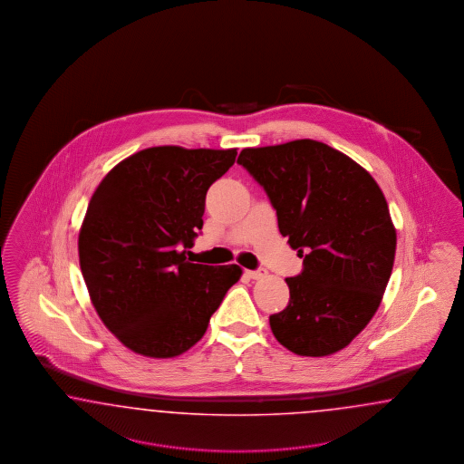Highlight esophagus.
<instances>
[{"label":"esophagus","instance_id":"1","mask_svg":"<svg viewBox=\"0 0 464 464\" xmlns=\"http://www.w3.org/2000/svg\"><path fill=\"white\" fill-rule=\"evenodd\" d=\"M245 274H246L250 279H255V281H258V279H262V277L267 276V272H266L264 268H260V270H246Z\"/></svg>","mask_w":464,"mask_h":464}]
</instances>
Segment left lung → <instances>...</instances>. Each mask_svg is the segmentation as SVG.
Masks as SVG:
<instances>
[{
    "instance_id": "8db88e82",
    "label": "left lung",
    "mask_w": 464,
    "mask_h": 464,
    "mask_svg": "<svg viewBox=\"0 0 464 464\" xmlns=\"http://www.w3.org/2000/svg\"><path fill=\"white\" fill-rule=\"evenodd\" d=\"M238 163L303 258V272L285 279L289 304L268 318L274 337L297 355L342 351L380 308L393 270L396 229L380 185L320 140L245 148Z\"/></svg>"
}]
</instances>
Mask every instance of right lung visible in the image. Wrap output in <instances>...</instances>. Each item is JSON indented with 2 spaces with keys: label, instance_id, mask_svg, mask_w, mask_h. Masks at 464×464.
<instances>
[{
  "label": "right lung",
  "instance_id": "right-lung-1",
  "mask_svg": "<svg viewBox=\"0 0 464 464\" xmlns=\"http://www.w3.org/2000/svg\"><path fill=\"white\" fill-rule=\"evenodd\" d=\"M235 158L237 150L148 148L115 165L90 198L80 267L100 320L127 349L153 359L188 351L239 281L238 266L185 256L209 187Z\"/></svg>",
  "mask_w": 464,
  "mask_h": 464
}]
</instances>
